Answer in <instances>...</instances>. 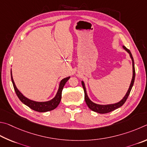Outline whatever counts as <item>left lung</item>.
<instances>
[{
    "label": "left lung",
    "mask_w": 147,
    "mask_h": 147,
    "mask_svg": "<svg viewBox=\"0 0 147 147\" xmlns=\"http://www.w3.org/2000/svg\"><path fill=\"white\" fill-rule=\"evenodd\" d=\"M123 48L128 54H129L130 57L131 58V59H132V81H131V83H130L129 88H128V91L127 93H126L125 96L123 97V98L119 102H115V103H113V104H107V105L97 104V103H95V102H94L93 101H92L89 98L88 94H87L86 89L85 87V84H84L83 81H81L82 86H83V87L84 92V99H85V101H86L87 106H88L89 109L92 110V111L97 112V113H99V114H106V113H109V112H112V111H113V110H114L115 109H118V108L121 107L122 105L125 103V101H127L128 97V96H129L131 90H132V86L134 85V80H135L136 73H135L134 61L133 57H132V53H131V52H130V51L124 46H123Z\"/></svg>",
    "instance_id": "obj_1"
}]
</instances>
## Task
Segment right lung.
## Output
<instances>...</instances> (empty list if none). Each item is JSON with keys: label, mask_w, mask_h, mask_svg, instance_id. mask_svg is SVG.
<instances>
[{"label": "right lung", "mask_w": 147, "mask_h": 147, "mask_svg": "<svg viewBox=\"0 0 147 147\" xmlns=\"http://www.w3.org/2000/svg\"><path fill=\"white\" fill-rule=\"evenodd\" d=\"M11 81L13 85V88L15 89V93H16L17 97L20 100V101L23 102L24 105H26L28 107H30L31 109H32L35 111H37L38 112H46L48 111H51V110H54L56 109L59 104L60 103L61 97H62V91H63V87L65 85V84L68 79L70 78V77H67V78L62 79L59 85V88L57 92L56 95L53 99H51L50 101H35L31 100L30 99L27 98L25 97L21 92H20L18 88H17L16 85H15V82L13 81L12 76V72L11 70Z\"/></svg>", "instance_id": "right-lung-1"}]
</instances>
